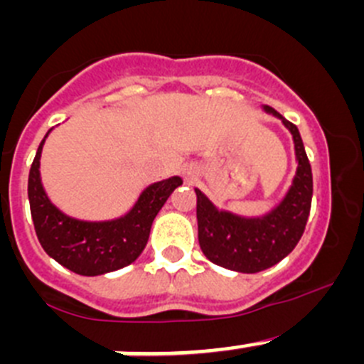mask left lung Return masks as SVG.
Returning <instances> with one entry per match:
<instances>
[{
	"label": "left lung",
	"instance_id": "1",
	"mask_svg": "<svg viewBox=\"0 0 364 364\" xmlns=\"http://www.w3.org/2000/svg\"><path fill=\"white\" fill-rule=\"evenodd\" d=\"M264 111L280 117L294 139L297 171L284 200L267 215L245 218L218 209L196 188L200 250L213 264L237 273H259L285 259L303 236L311 208L314 178L299 130L274 109Z\"/></svg>",
	"mask_w": 364,
	"mask_h": 364
}]
</instances>
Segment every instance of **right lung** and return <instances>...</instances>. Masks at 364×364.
Instances as JSON below:
<instances>
[{
  "mask_svg": "<svg viewBox=\"0 0 364 364\" xmlns=\"http://www.w3.org/2000/svg\"><path fill=\"white\" fill-rule=\"evenodd\" d=\"M46 137L40 142L28 179L33 225L43 250L61 266L82 277L111 273L134 262L148 243L153 220L183 179L174 176L149 185L121 218L107 222L72 218L50 203L42 186L40 155Z\"/></svg>",
  "mask_w": 364,
  "mask_h": 364,
  "instance_id": "1",
  "label": "right lung"
}]
</instances>
